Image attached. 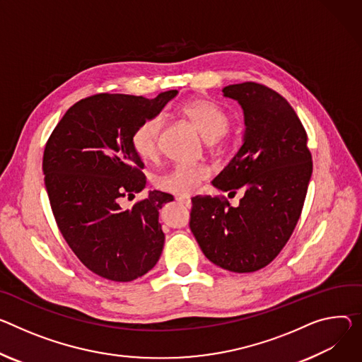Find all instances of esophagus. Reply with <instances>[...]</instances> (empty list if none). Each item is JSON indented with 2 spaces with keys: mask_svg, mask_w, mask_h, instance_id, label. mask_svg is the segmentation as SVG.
Returning a JSON list of instances; mask_svg holds the SVG:
<instances>
[{
  "mask_svg": "<svg viewBox=\"0 0 362 362\" xmlns=\"http://www.w3.org/2000/svg\"><path fill=\"white\" fill-rule=\"evenodd\" d=\"M176 201H177V202H180L182 205H185L186 208H190V206H192V201H190V198H186V196H177Z\"/></svg>",
  "mask_w": 362,
  "mask_h": 362,
  "instance_id": "1",
  "label": "esophagus"
}]
</instances>
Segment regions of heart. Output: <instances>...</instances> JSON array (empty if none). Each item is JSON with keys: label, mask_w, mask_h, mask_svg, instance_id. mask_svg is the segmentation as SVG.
<instances>
[{"label": "heart", "mask_w": 362, "mask_h": 362, "mask_svg": "<svg viewBox=\"0 0 362 362\" xmlns=\"http://www.w3.org/2000/svg\"><path fill=\"white\" fill-rule=\"evenodd\" d=\"M179 112L199 131L201 136L208 140L209 147H215L219 139L226 133L229 117L212 101L204 98H194L185 103ZM161 118L150 117L141 121L131 134V147L141 160H151L158 150V137L161 131ZM209 176V169L205 166H187L177 164L169 173L158 177L156 185L164 192L175 194H189Z\"/></svg>", "instance_id": "heart-1"}]
</instances>
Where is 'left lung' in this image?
Listing matches in <instances>:
<instances>
[{
	"mask_svg": "<svg viewBox=\"0 0 362 362\" xmlns=\"http://www.w3.org/2000/svg\"><path fill=\"white\" fill-rule=\"evenodd\" d=\"M244 111V143L212 185L244 192L237 208L219 196H194L190 229L205 257L234 273H252L279 255L298 223L312 176L308 134L291 105L255 82L228 85Z\"/></svg>",
	"mask_w": 362,
	"mask_h": 362,
	"instance_id": "left-lung-1",
	"label": "left lung"
}]
</instances>
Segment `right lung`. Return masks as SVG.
Wrapping results in <instances>:
<instances>
[{"mask_svg":"<svg viewBox=\"0 0 362 362\" xmlns=\"http://www.w3.org/2000/svg\"><path fill=\"white\" fill-rule=\"evenodd\" d=\"M176 95L88 96L66 111L46 143L43 173L56 223L82 264L107 280H136L161 255L158 211L173 196L153 190L131 209L119 202L146 187L131 134Z\"/></svg>","mask_w":362,"mask_h":362,"instance_id":"obj_1","label":"right lung"}]
</instances>
